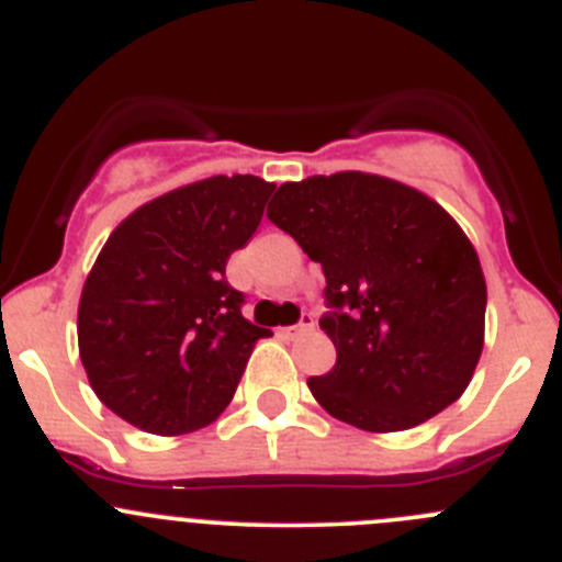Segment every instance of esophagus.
Listing matches in <instances>:
<instances>
[{
	"label": "esophagus",
	"instance_id": "esophagus-1",
	"mask_svg": "<svg viewBox=\"0 0 562 562\" xmlns=\"http://www.w3.org/2000/svg\"><path fill=\"white\" fill-rule=\"evenodd\" d=\"M313 329H315V318H313V315H310V313H304L299 324L288 326L285 335H288V337H296V335H307V331H313Z\"/></svg>",
	"mask_w": 562,
	"mask_h": 562
}]
</instances>
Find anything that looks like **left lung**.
<instances>
[{
    "label": "left lung",
    "instance_id": "left-lung-1",
    "mask_svg": "<svg viewBox=\"0 0 562 562\" xmlns=\"http://www.w3.org/2000/svg\"><path fill=\"white\" fill-rule=\"evenodd\" d=\"M271 222L326 277L321 329L337 348L315 401L362 431H406L448 408L483 351L486 280L442 205L364 172L282 183Z\"/></svg>",
    "mask_w": 562,
    "mask_h": 562
}]
</instances>
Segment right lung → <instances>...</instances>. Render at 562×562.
Masks as SVG:
<instances>
[{"mask_svg":"<svg viewBox=\"0 0 562 562\" xmlns=\"http://www.w3.org/2000/svg\"><path fill=\"white\" fill-rule=\"evenodd\" d=\"M274 183L216 176L136 209L109 236L79 302V357L103 406L148 434L225 412L260 337L225 266L255 236Z\"/></svg>","mask_w":562,"mask_h":562,"instance_id":"add662e5","label":"right lung"}]
</instances>
